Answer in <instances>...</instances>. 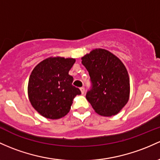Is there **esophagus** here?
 Wrapping results in <instances>:
<instances>
[{"label":"esophagus","mask_w":160,"mask_h":160,"mask_svg":"<svg viewBox=\"0 0 160 160\" xmlns=\"http://www.w3.org/2000/svg\"><path fill=\"white\" fill-rule=\"evenodd\" d=\"M80 91H81V93L83 94L84 92H85V88H84L83 87H80Z\"/></svg>","instance_id":"1"}]
</instances>
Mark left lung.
Returning a JSON list of instances; mask_svg holds the SVG:
<instances>
[{
  "label": "left lung",
  "instance_id": "8db88e82",
  "mask_svg": "<svg viewBox=\"0 0 160 160\" xmlns=\"http://www.w3.org/2000/svg\"><path fill=\"white\" fill-rule=\"evenodd\" d=\"M81 59L92 83L87 99L102 116L115 115L129 99L130 80L125 66L106 49H94Z\"/></svg>",
  "mask_w": 160,
  "mask_h": 160
}]
</instances>
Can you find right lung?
<instances>
[{"label":"right lung","mask_w":160,"mask_h":160,"mask_svg":"<svg viewBox=\"0 0 160 160\" xmlns=\"http://www.w3.org/2000/svg\"><path fill=\"white\" fill-rule=\"evenodd\" d=\"M75 59L48 58L32 71L28 83V95L32 106L43 117L58 119L71 109L73 99L81 94L72 85L73 78L69 71Z\"/></svg>","instance_id":"1"}]
</instances>
